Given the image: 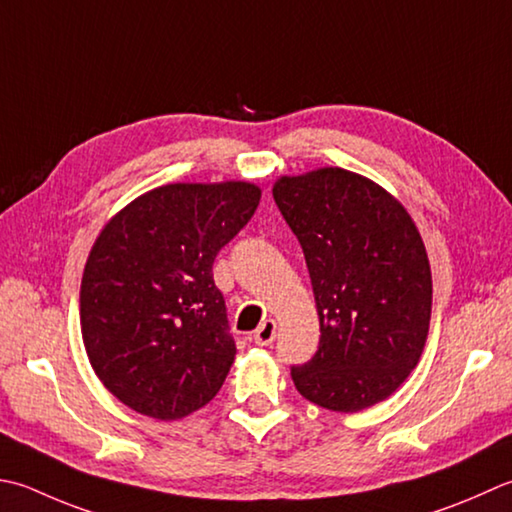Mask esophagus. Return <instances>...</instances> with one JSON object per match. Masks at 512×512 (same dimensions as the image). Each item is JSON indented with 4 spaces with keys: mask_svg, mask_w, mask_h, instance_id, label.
Here are the masks:
<instances>
[{
    "mask_svg": "<svg viewBox=\"0 0 512 512\" xmlns=\"http://www.w3.org/2000/svg\"><path fill=\"white\" fill-rule=\"evenodd\" d=\"M275 337H277V324L273 322V319H266V322L259 326L253 335L257 346H270L275 342Z\"/></svg>",
    "mask_w": 512,
    "mask_h": 512,
    "instance_id": "1",
    "label": "esophagus"
}]
</instances>
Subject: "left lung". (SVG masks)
Returning a JSON list of instances; mask_svg holds the SVG:
<instances>
[{"instance_id": "8db88e82", "label": "left lung", "mask_w": 512, "mask_h": 512, "mask_svg": "<svg viewBox=\"0 0 512 512\" xmlns=\"http://www.w3.org/2000/svg\"><path fill=\"white\" fill-rule=\"evenodd\" d=\"M277 208L302 244L319 315V348L293 366L322 408L357 413L390 397L422 357L433 279L406 208L368 177L317 168L279 177Z\"/></svg>"}]
</instances>
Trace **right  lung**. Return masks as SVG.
Wrapping results in <instances>:
<instances>
[{
    "mask_svg": "<svg viewBox=\"0 0 512 512\" xmlns=\"http://www.w3.org/2000/svg\"><path fill=\"white\" fill-rule=\"evenodd\" d=\"M250 182L168 184L110 219L79 290L84 346L119 402L182 419L213 399L235 362L213 262L259 206Z\"/></svg>",
    "mask_w": 512,
    "mask_h": 512,
    "instance_id": "add662e5",
    "label": "right lung"
}]
</instances>
